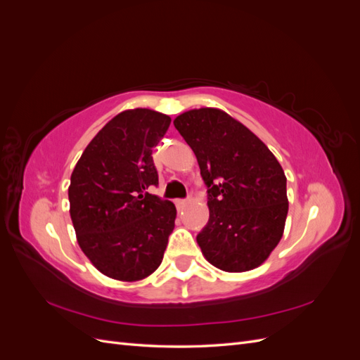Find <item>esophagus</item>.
Wrapping results in <instances>:
<instances>
[{
    "instance_id": "34e87169",
    "label": "esophagus",
    "mask_w": 360,
    "mask_h": 360,
    "mask_svg": "<svg viewBox=\"0 0 360 360\" xmlns=\"http://www.w3.org/2000/svg\"><path fill=\"white\" fill-rule=\"evenodd\" d=\"M186 204H188V200H176V205H177L179 210L184 209V205H186Z\"/></svg>"
}]
</instances>
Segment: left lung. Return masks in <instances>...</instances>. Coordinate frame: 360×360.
<instances>
[{
  "label": "left lung",
  "mask_w": 360,
  "mask_h": 360,
  "mask_svg": "<svg viewBox=\"0 0 360 360\" xmlns=\"http://www.w3.org/2000/svg\"><path fill=\"white\" fill-rule=\"evenodd\" d=\"M207 186L209 222L197 236L205 259L225 271L263 264L288 213L287 177L257 135L226 112L200 108L174 120Z\"/></svg>",
  "instance_id": "left-lung-1"
}]
</instances>
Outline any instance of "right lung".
Segmentation results:
<instances>
[{
	"label": "right lung",
	"mask_w": 360,
	"mask_h": 360,
	"mask_svg": "<svg viewBox=\"0 0 360 360\" xmlns=\"http://www.w3.org/2000/svg\"><path fill=\"white\" fill-rule=\"evenodd\" d=\"M171 118L146 108L115 115L86 146L70 177V217L82 252L112 279H144L160 266L176 205L158 186L153 147Z\"/></svg>",
	"instance_id": "add662e5"
}]
</instances>
